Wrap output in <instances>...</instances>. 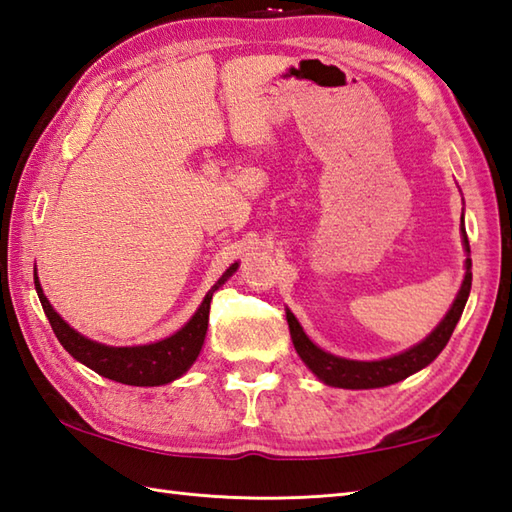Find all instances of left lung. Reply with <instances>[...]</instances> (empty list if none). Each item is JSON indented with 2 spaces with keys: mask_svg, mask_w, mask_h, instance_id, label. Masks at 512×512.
I'll return each mask as SVG.
<instances>
[{
  "mask_svg": "<svg viewBox=\"0 0 512 512\" xmlns=\"http://www.w3.org/2000/svg\"><path fill=\"white\" fill-rule=\"evenodd\" d=\"M460 231H462V244H464L466 255H471L469 237H466V228H464V217H462ZM471 281H473L471 257H466V275L462 281V288L458 292V297H455L451 310L447 312V317L440 321L438 328L433 330L427 339L396 356L380 358V361H350V358H341L330 352H323L319 345H314L308 339V334L303 332L299 321L295 319V314L286 310L292 343H295V350L301 356V361L306 363L312 369V374L319 380H323L325 385L343 387V389H376V387L394 385L398 380H405L407 376L420 372V369L427 367L431 361H436V356L444 350V345L449 343L455 325H458L462 317V310L471 292Z\"/></svg>",
  "mask_w": 512,
  "mask_h": 512,
  "instance_id": "obj_1",
  "label": "left lung"
}]
</instances>
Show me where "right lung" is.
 I'll return each instance as SVG.
<instances>
[{
	"label": "right lung",
	"instance_id": "add662e5",
	"mask_svg": "<svg viewBox=\"0 0 512 512\" xmlns=\"http://www.w3.org/2000/svg\"><path fill=\"white\" fill-rule=\"evenodd\" d=\"M237 270V264H233L226 273L217 279V284L206 292L202 306L195 310L193 317L182 325V328L167 336V339L149 343V345H134V347H112L96 343L88 336H83L70 328L46 299L39 284L37 270H35V288L39 301L43 306V312L52 325L54 334H57L59 343L65 347V352L72 354L76 361L83 363L85 367L94 369L96 374H101L116 383L123 385H136V387H156L167 385L171 380L180 378L198 358L206 328H209V310L213 292L220 288L224 281L231 277Z\"/></svg>",
	"mask_w": 512,
	"mask_h": 512
}]
</instances>
